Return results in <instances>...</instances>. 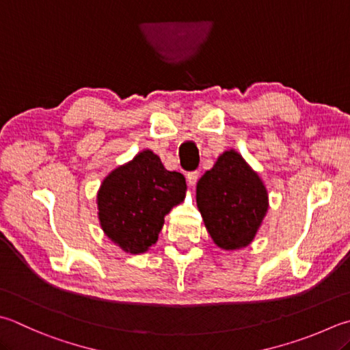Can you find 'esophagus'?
Masks as SVG:
<instances>
[{"label": "esophagus", "instance_id": "34e87169", "mask_svg": "<svg viewBox=\"0 0 350 350\" xmlns=\"http://www.w3.org/2000/svg\"><path fill=\"white\" fill-rule=\"evenodd\" d=\"M186 178H187L189 186L193 187L195 184H196V181H198V178H200V172H190V174H187Z\"/></svg>", "mask_w": 350, "mask_h": 350}]
</instances>
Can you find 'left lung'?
<instances>
[{
  "label": "left lung",
  "mask_w": 350,
  "mask_h": 350,
  "mask_svg": "<svg viewBox=\"0 0 350 350\" xmlns=\"http://www.w3.org/2000/svg\"><path fill=\"white\" fill-rule=\"evenodd\" d=\"M196 206L215 245L236 252L259 232L269 207L268 190L245 158L228 149L198 181Z\"/></svg>",
  "instance_id": "left-lung-1"
}]
</instances>
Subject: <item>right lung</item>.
Instances as JSON below:
<instances>
[{"label":"right lung","mask_w":350,"mask_h":350,"mask_svg":"<svg viewBox=\"0 0 350 350\" xmlns=\"http://www.w3.org/2000/svg\"><path fill=\"white\" fill-rule=\"evenodd\" d=\"M186 180L170 172L150 149L105 176L97 192L103 233L128 254H142L158 241L164 216L186 198Z\"/></svg>","instance_id":"obj_1"}]
</instances>
